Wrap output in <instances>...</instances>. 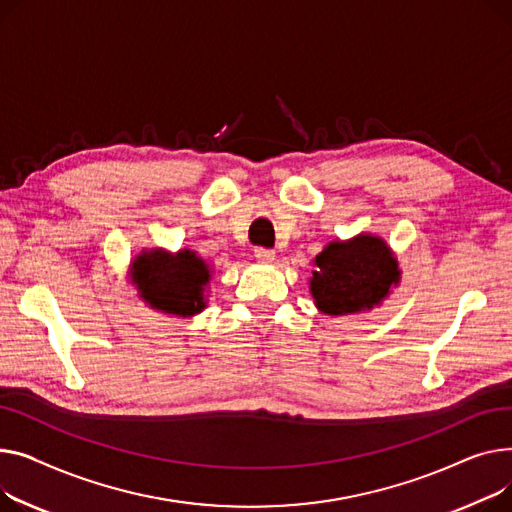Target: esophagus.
<instances>
[{
    "instance_id": "34e87169",
    "label": "esophagus",
    "mask_w": 512,
    "mask_h": 512,
    "mask_svg": "<svg viewBox=\"0 0 512 512\" xmlns=\"http://www.w3.org/2000/svg\"><path fill=\"white\" fill-rule=\"evenodd\" d=\"M254 256H256L258 260H262V262H273V260H275V250L258 246V248H254Z\"/></svg>"
}]
</instances>
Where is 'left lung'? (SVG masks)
I'll list each match as a JSON object with an SVG mask.
<instances>
[{"label":"left lung","instance_id":"8db88e82","mask_svg":"<svg viewBox=\"0 0 512 512\" xmlns=\"http://www.w3.org/2000/svg\"><path fill=\"white\" fill-rule=\"evenodd\" d=\"M316 266L310 289L316 306L330 316L370 310L399 279L397 260L372 235L328 244L316 256Z\"/></svg>","mask_w":512,"mask_h":512}]
</instances>
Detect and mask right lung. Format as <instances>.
I'll list each match as a JSON object with an SVG mask.
<instances>
[{
	"mask_svg": "<svg viewBox=\"0 0 512 512\" xmlns=\"http://www.w3.org/2000/svg\"><path fill=\"white\" fill-rule=\"evenodd\" d=\"M132 268L134 283L155 310L192 316L204 308L202 287L210 279V270L194 252L184 250L177 256L142 254Z\"/></svg>",
	"mask_w": 512,
	"mask_h": 512,
	"instance_id": "obj_1",
	"label": "right lung"
}]
</instances>
